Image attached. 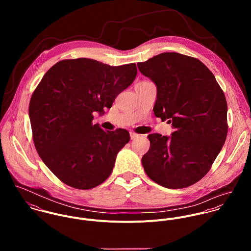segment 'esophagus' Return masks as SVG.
<instances>
[{
	"instance_id": "1",
	"label": "esophagus",
	"mask_w": 251,
	"mask_h": 251,
	"mask_svg": "<svg viewBox=\"0 0 251 251\" xmlns=\"http://www.w3.org/2000/svg\"><path fill=\"white\" fill-rule=\"evenodd\" d=\"M129 134H130V138H131V140H132V139H135V138H137V137L139 136V134H138V133H135V132H132V131H131Z\"/></svg>"
}]
</instances>
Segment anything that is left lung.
Instances as JSON below:
<instances>
[{
	"label": "left lung",
	"mask_w": 251,
	"mask_h": 251,
	"mask_svg": "<svg viewBox=\"0 0 251 251\" xmlns=\"http://www.w3.org/2000/svg\"><path fill=\"white\" fill-rule=\"evenodd\" d=\"M156 85V117L172 123L171 137L149 134L144 170L154 182L172 189L190 186L211 169L225 143L227 102L212 72L198 59L176 52L137 64Z\"/></svg>",
	"instance_id": "8db88e82"
}]
</instances>
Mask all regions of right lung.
Returning a JSON list of instances; mask_svg holds the SVG:
<instances>
[{
    "label": "right lung",
    "instance_id": "add662e5",
    "mask_svg": "<svg viewBox=\"0 0 251 251\" xmlns=\"http://www.w3.org/2000/svg\"><path fill=\"white\" fill-rule=\"evenodd\" d=\"M136 75L135 64L111 67L87 58L62 60L44 74L29 105L33 140L61 181L86 190L111 175L129 132L104 131L93 124L94 112L111 108Z\"/></svg>",
    "mask_w": 251,
    "mask_h": 251
}]
</instances>
